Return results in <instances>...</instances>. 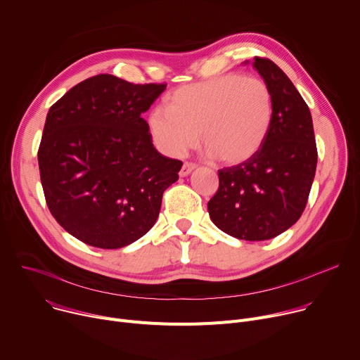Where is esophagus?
I'll return each instance as SVG.
<instances>
[{
	"mask_svg": "<svg viewBox=\"0 0 360 360\" xmlns=\"http://www.w3.org/2000/svg\"><path fill=\"white\" fill-rule=\"evenodd\" d=\"M197 167V165L195 163H189V162H185L184 165H182V167H181V172H179V175L181 176H188L191 172H193L194 169Z\"/></svg>",
	"mask_w": 360,
	"mask_h": 360,
	"instance_id": "1",
	"label": "esophagus"
}]
</instances>
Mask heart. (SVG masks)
I'll return each instance as SVG.
<instances>
[{"label":"heart","mask_w":360,"mask_h":360,"mask_svg":"<svg viewBox=\"0 0 360 360\" xmlns=\"http://www.w3.org/2000/svg\"><path fill=\"white\" fill-rule=\"evenodd\" d=\"M272 115L274 97L265 81L229 74L174 91L167 108L149 112L148 127L166 156H184L197 146L201 131L208 156L237 165L260 150Z\"/></svg>","instance_id":"1"}]
</instances>
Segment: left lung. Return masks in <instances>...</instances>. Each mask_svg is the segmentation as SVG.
I'll list each match as a JSON object with an SVG mask.
<instances>
[{"mask_svg":"<svg viewBox=\"0 0 360 360\" xmlns=\"http://www.w3.org/2000/svg\"><path fill=\"white\" fill-rule=\"evenodd\" d=\"M252 65L272 92L271 130L253 158L219 171V191L207 207L221 231L260 242L301 217L316 176L317 146L309 108L291 79L269 59L255 58Z\"/></svg>","mask_w":360,"mask_h":360,"instance_id":"left-lung-1","label":"left lung"}]
</instances>
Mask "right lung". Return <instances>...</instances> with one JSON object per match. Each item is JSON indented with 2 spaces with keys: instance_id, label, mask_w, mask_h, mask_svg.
I'll use <instances>...</instances> for the list:
<instances>
[{
  "instance_id": "obj_1",
  "label": "right lung",
  "mask_w": 360,
  "mask_h": 360,
  "mask_svg": "<svg viewBox=\"0 0 360 360\" xmlns=\"http://www.w3.org/2000/svg\"><path fill=\"white\" fill-rule=\"evenodd\" d=\"M165 88L103 74L70 88L47 112L37 153L43 193L78 240L120 249L156 223L182 167L155 149L141 118Z\"/></svg>"
}]
</instances>
